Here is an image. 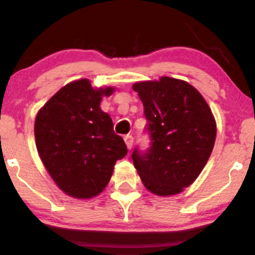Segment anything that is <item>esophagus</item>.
<instances>
[{
    "label": "esophagus",
    "mask_w": 255,
    "mask_h": 255,
    "mask_svg": "<svg viewBox=\"0 0 255 255\" xmlns=\"http://www.w3.org/2000/svg\"><path fill=\"white\" fill-rule=\"evenodd\" d=\"M124 139H125L126 145H127V148H128V150H130L131 145H133V141H134L133 136H131V135H126Z\"/></svg>",
    "instance_id": "34e87169"
}]
</instances>
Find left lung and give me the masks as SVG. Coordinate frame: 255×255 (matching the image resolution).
Returning <instances> with one entry per match:
<instances>
[{"mask_svg":"<svg viewBox=\"0 0 255 255\" xmlns=\"http://www.w3.org/2000/svg\"><path fill=\"white\" fill-rule=\"evenodd\" d=\"M144 105L151 146L134 150V166L159 197L178 194L203 171L215 145L216 120L200 92L187 81L160 77L133 85Z\"/></svg>","mask_w":255,"mask_h":255,"instance_id":"obj_1","label":"left lung"}]
</instances>
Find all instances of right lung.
Returning <instances> with one entry per match:
<instances>
[{
  "label": "right lung",
  "instance_id": "add662e5",
  "mask_svg": "<svg viewBox=\"0 0 255 255\" xmlns=\"http://www.w3.org/2000/svg\"><path fill=\"white\" fill-rule=\"evenodd\" d=\"M115 87H92L89 79L67 84L40 108L36 146L58 188L77 199L97 197L109 183L116 160L127 154L113 120L101 109Z\"/></svg>",
  "mask_w": 255,
  "mask_h": 255
}]
</instances>
